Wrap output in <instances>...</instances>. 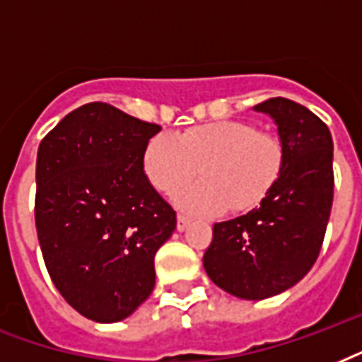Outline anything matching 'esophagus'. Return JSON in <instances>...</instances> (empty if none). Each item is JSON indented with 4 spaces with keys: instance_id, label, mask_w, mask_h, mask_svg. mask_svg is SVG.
Instances as JSON below:
<instances>
[{
    "instance_id": "obj_1",
    "label": "esophagus",
    "mask_w": 362,
    "mask_h": 362,
    "mask_svg": "<svg viewBox=\"0 0 362 362\" xmlns=\"http://www.w3.org/2000/svg\"><path fill=\"white\" fill-rule=\"evenodd\" d=\"M187 226H189V218L178 214V218H176V229H178V231H186Z\"/></svg>"
}]
</instances>
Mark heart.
<instances>
[{
  "instance_id": "obj_1",
  "label": "heart",
  "mask_w": 362,
  "mask_h": 362,
  "mask_svg": "<svg viewBox=\"0 0 362 362\" xmlns=\"http://www.w3.org/2000/svg\"><path fill=\"white\" fill-rule=\"evenodd\" d=\"M284 146L244 120L195 125L178 136L159 133L142 150V170L158 192L173 193L202 167L204 180L176 192L175 203L195 216L257 206L284 169Z\"/></svg>"
}]
</instances>
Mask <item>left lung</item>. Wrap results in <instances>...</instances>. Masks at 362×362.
I'll return each instance as SVG.
<instances>
[{"label":"left lung","mask_w":362,"mask_h":362,"mask_svg":"<svg viewBox=\"0 0 362 362\" xmlns=\"http://www.w3.org/2000/svg\"><path fill=\"white\" fill-rule=\"evenodd\" d=\"M253 110L274 120L284 169L259 206L216 223L203 264L226 293L263 300L287 291L314 267L331 216L334 176L331 131L312 110L284 98Z\"/></svg>","instance_id":"left-lung-1"}]
</instances>
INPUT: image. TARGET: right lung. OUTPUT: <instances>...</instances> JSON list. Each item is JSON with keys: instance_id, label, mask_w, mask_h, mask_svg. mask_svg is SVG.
<instances>
[{"instance_id": "right-lung-1", "label": "right lung", "mask_w": 362, "mask_h": 362, "mask_svg": "<svg viewBox=\"0 0 362 362\" xmlns=\"http://www.w3.org/2000/svg\"><path fill=\"white\" fill-rule=\"evenodd\" d=\"M159 131L112 105L88 103L39 144L45 264L62 297L98 323L125 320L150 297L156 252L176 229V212L142 170V150Z\"/></svg>"}]
</instances>
